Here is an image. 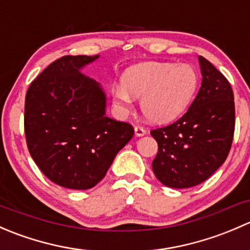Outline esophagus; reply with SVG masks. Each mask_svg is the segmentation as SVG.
<instances>
[{"label": "esophagus", "instance_id": "34e87169", "mask_svg": "<svg viewBox=\"0 0 250 250\" xmlns=\"http://www.w3.org/2000/svg\"><path fill=\"white\" fill-rule=\"evenodd\" d=\"M134 133H135V135H137V137H144V135L146 134V130L144 129L143 127H140V125H135Z\"/></svg>", "mask_w": 250, "mask_h": 250}]
</instances>
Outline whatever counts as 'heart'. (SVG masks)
<instances>
[{"mask_svg":"<svg viewBox=\"0 0 250 250\" xmlns=\"http://www.w3.org/2000/svg\"><path fill=\"white\" fill-rule=\"evenodd\" d=\"M197 87L198 75L190 65L144 62L130 67L123 85L113 88V104L128 112L133 97L140 98V110L150 122L168 123L185 112Z\"/></svg>","mask_w":250,"mask_h":250,"instance_id":"1","label":"heart"}]
</instances>
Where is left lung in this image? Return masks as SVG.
<instances>
[{
  "instance_id": "8db88e82",
  "label": "left lung",
  "mask_w": 250,
  "mask_h": 250,
  "mask_svg": "<svg viewBox=\"0 0 250 250\" xmlns=\"http://www.w3.org/2000/svg\"><path fill=\"white\" fill-rule=\"evenodd\" d=\"M198 62L202 84L188 112L167 127L151 130L158 144L153 173L168 188L203 183L225 162L232 144V88L208 60L198 57Z\"/></svg>"
}]
</instances>
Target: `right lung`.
Segmentation results:
<instances>
[{
	"instance_id": "add662e5",
	"label": "right lung",
	"mask_w": 250,
	"mask_h": 250,
	"mask_svg": "<svg viewBox=\"0 0 250 250\" xmlns=\"http://www.w3.org/2000/svg\"><path fill=\"white\" fill-rule=\"evenodd\" d=\"M99 55H65L44 69L25 98L24 128L32 160L49 180L88 190L105 176L134 129L105 115L106 95L81 72Z\"/></svg>"
}]
</instances>
